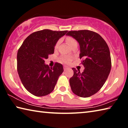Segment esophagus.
Listing matches in <instances>:
<instances>
[{"label":"esophagus","mask_w":128,"mask_h":128,"mask_svg":"<svg viewBox=\"0 0 128 128\" xmlns=\"http://www.w3.org/2000/svg\"><path fill=\"white\" fill-rule=\"evenodd\" d=\"M70 69V68H69V67L67 66H64V70L65 71L66 70H68V69Z\"/></svg>","instance_id":"esophagus-1"}]
</instances>
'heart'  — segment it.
Segmentation results:
<instances>
[{"label":"heart","mask_w":128,"mask_h":128,"mask_svg":"<svg viewBox=\"0 0 128 128\" xmlns=\"http://www.w3.org/2000/svg\"><path fill=\"white\" fill-rule=\"evenodd\" d=\"M66 42L69 45V46L71 47L73 44H74V43H76L77 41L73 37H71V36H67L66 38ZM59 43H60V40H58L56 43L55 46V48H58ZM71 61H72V58L69 57V56H62V57H61L60 58V62H62V63L69 64L71 62Z\"/></svg>","instance_id":"1"}]
</instances>
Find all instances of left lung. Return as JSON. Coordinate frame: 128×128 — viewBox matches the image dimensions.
I'll return each mask as SVG.
<instances>
[{
    "label": "left lung",
    "instance_id": "left-lung-1",
    "mask_svg": "<svg viewBox=\"0 0 128 128\" xmlns=\"http://www.w3.org/2000/svg\"><path fill=\"white\" fill-rule=\"evenodd\" d=\"M67 35L79 43L80 59L85 67L82 73L72 68L74 74L69 79L71 89L77 96L88 98L98 92L107 79L111 69L110 50L106 41L96 32L71 30Z\"/></svg>",
    "mask_w": 128,
    "mask_h": 128
}]
</instances>
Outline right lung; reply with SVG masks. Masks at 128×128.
I'll return each mask as SVG.
<instances>
[{"instance_id":"right-lung-1","label":"right lung","mask_w":128,"mask_h":128,"mask_svg":"<svg viewBox=\"0 0 128 128\" xmlns=\"http://www.w3.org/2000/svg\"><path fill=\"white\" fill-rule=\"evenodd\" d=\"M68 30L49 29L32 33L24 41L17 55V69L22 85L28 92L36 96L49 94L54 90L63 67L55 62L53 67L44 64V60L53 54L60 38Z\"/></svg>"}]
</instances>
